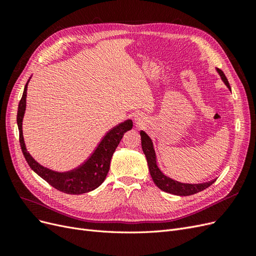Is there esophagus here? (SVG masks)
Instances as JSON below:
<instances>
[{"mask_svg": "<svg viewBox=\"0 0 256 256\" xmlns=\"http://www.w3.org/2000/svg\"><path fill=\"white\" fill-rule=\"evenodd\" d=\"M134 122H136V125H142V124L144 122V118L141 115H138L134 118Z\"/></svg>", "mask_w": 256, "mask_h": 256, "instance_id": "1", "label": "esophagus"}]
</instances>
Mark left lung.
<instances>
[{
    "label": "left lung",
    "instance_id": "left-lung-1",
    "mask_svg": "<svg viewBox=\"0 0 256 256\" xmlns=\"http://www.w3.org/2000/svg\"><path fill=\"white\" fill-rule=\"evenodd\" d=\"M216 72L220 74L222 81L224 82V84L226 85L228 88L230 90V83L226 79V74H224V72L221 70V69H218V68H216ZM140 134H141L142 150H143V152L145 154L150 176L152 178L154 182L156 184L157 187L159 189H161L162 191L171 193V194H175V196H191V194H196V193H198V192L205 190L206 188L209 187V186H212L214 182L216 180H212V182H204V184H184V182H180L172 180V178L166 176L164 173L161 172V170L159 168V166L157 164V156H156V152H154V144H152V138L147 136V134H145L144 131H141Z\"/></svg>",
    "mask_w": 256,
    "mask_h": 256
}]
</instances>
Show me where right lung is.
Returning <instances> with one entry per match:
<instances>
[{"label":"right lung","instance_id":"obj_1","mask_svg":"<svg viewBox=\"0 0 256 256\" xmlns=\"http://www.w3.org/2000/svg\"><path fill=\"white\" fill-rule=\"evenodd\" d=\"M28 81L26 84L22 98L19 102L17 124L19 129L20 146L23 156H24L30 168L37 175H40L42 180L51 184L52 187L67 193V194H82V193L95 190L104 182L108 172H109L113 154L122 138L124 134L132 128V120H125L111 129L104 136L102 142L98 144L94 152L90 154V157L79 168L72 170V171L63 173L53 171V170L42 166L30 156L26 150L24 138H23L22 120L26 108V90Z\"/></svg>","mask_w":256,"mask_h":256}]
</instances>
